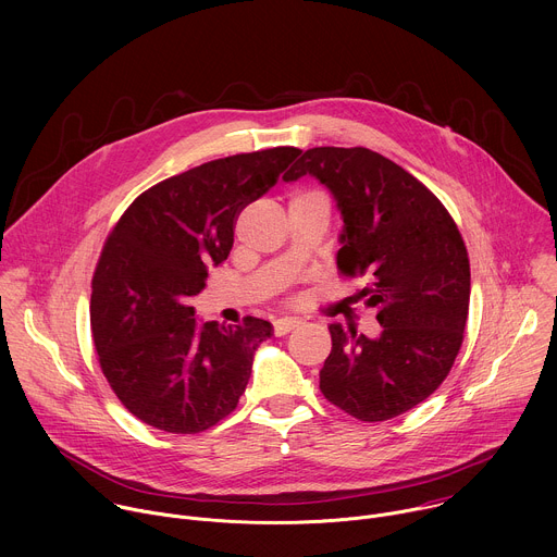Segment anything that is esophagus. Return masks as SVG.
<instances>
[{
  "instance_id": "obj_1",
  "label": "esophagus",
  "mask_w": 557,
  "mask_h": 557,
  "mask_svg": "<svg viewBox=\"0 0 557 557\" xmlns=\"http://www.w3.org/2000/svg\"><path fill=\"white\" fill-rule=\"evenodd\" d=\"M299 324H301L299 317H277V320L273 322V329H275V335H286V333L295 331Z\"/></svg>"
}]
</instances>
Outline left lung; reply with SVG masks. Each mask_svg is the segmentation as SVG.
<instances>
[{"instance_id": "left-lung-1", "label": "left lung", "mask_w": 557, "mask_h": 557, "mask_svg": "<svg viewBox=\"0 0 557 557\" xmlns=\"http://www.w3.org/2000/svg\"><path fill=\"white\" fill-rule=\"evenodd\" d=\"M314 176L344 218L337 267L366 275L381 335L331 324L320 389L359 421L399 417L445 381L462 344L469 258L443 202L412 174L366 147H312L282 176Z\"/></svg>"}]
</instances>
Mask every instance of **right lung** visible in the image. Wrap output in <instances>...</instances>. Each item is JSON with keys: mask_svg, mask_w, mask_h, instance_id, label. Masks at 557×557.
Masks as SVG:
<instances>
[{"mask_svg": "<svg viewBox=\"0 0 557 557\" xmlns=\"http://www.w3.org/2000/svg\"><path fill=\"white\" fill-rule=\"evenodd\" d=\"M299 153H235L172 176L143 191L110 231L92 277V339L110 387L143 423L198 434L240 401L273 326L258 317L198 326L189 299L209 267L228 258L240 211Z\"/></svg>", "mask_w": 557, "mask_h": 557, "instance_id": "1", "label": "right lung"}]
</instances>
